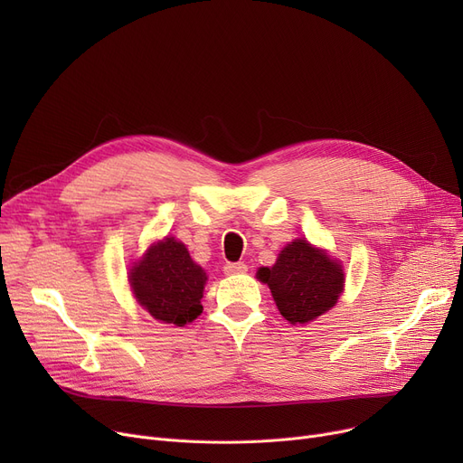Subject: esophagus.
Segmentation results:
<instances>
[{
    "mask_svg": "<svg viewBox=\"0 0 463 463\" xmlns=\"http://www.w3.org/2000/svg\"><path fill=\"white\" fill-rule=\"evenodd\" d=\"M223 272L225 274H244V272H248V264H244V262H227L225 266H223Z\"/></svg>",
    "mask_w": 463,
    "mask_h": 463,
    "instance_id": "obj_1",
    "label": "esophagus"
}]
</instances>
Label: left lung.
<instances>
[{
  "label": "left lung",
  "instance_id": "left-lung-1",
  "mask_svg": "<svg viewBox=\"0 0 463 463\" xmlns=\"http://www.w3.org/2000/svg\"><path fill=\"white\" fill-rule=\"evenodd\" d=\"M257 278L270 287L276 306L290 325H306L328 311L344 290V270L306 240L283 248L272 269Z\"/></svg>",
  "mask_w": 463,
  "mask_h": 463
}]
</instances>
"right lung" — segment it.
Instances as JSON below:
<instances>
[{
    "instance_id": "add662e5",
    "label": "right lung",
    "mask_w": 463,
    "mask_h": 463,
    "mask_svg": "<svg viewBox=\"0 0 463 463\" xmlns=\"http://www.w3.org/2000/svg\"><path fill=\"white\" fill-rule=\"evenodd\" d=\"M129 279L137 302L157 321L184 326L203 311L201 298L208 278L175 238L152 246L133 266Z\"/></svg>"
}]
</instances>
